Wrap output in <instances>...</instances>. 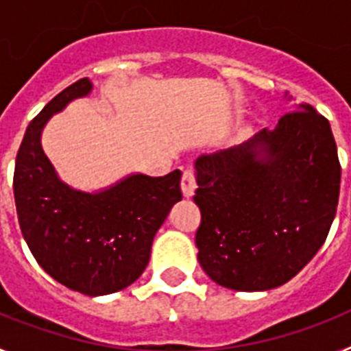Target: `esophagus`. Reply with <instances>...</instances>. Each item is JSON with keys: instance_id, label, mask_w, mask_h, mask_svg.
Here are the masks:
<instances>
[{"instance_id": "esophagus-1", "label": "esophagus", "mask_w": 351, "mask_h": 351, "mask_svg": "<svg viewBox=\"0 0 351 351\" xmlns=\"http://www.w3.org/2000/svg\"><path fill=\"white\" fill-rule=\"evenodd\" d=\"M182 193H184L186 198L193 197L195 190H197V176H195V170L186 169L182 172V181H181Z\"/></svg>"}]
</instances>
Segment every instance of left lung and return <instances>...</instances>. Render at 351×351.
<instances>
[{
	"mask_svg": "<svg viewBox=\"0 0 351 351\" xmlns=\"http://www.w3.org/2000/svg\"><path fill=\"white\" fill-rule=\"evenodd\" d=\"M202 221L198 262L237 291L281 287L320 250L339 200L341 165L328 121L309 104L276 130L195 161Z\"/></svg>",
	"mask_w": 351,
	"mask_h": 351,
	"instance_id": "obj_1",
	"label": "left lung"
}]
</instances>
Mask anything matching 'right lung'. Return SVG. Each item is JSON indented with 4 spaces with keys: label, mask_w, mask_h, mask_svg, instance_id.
Returning a JSON list of instances; mask_svg holds the SVG:
<instances>
[{
    "label": "right lung",
    "mask_w": 351,
    "mask_h": 351,
    "mask_svg": "<svg viewBox=\"0 0 351 351\" xmlns=\"http://www.w3.org/2000/svg\"><path fill=\"white\" fill-rule=\"evenodd\" d=\"M88 77L56 95L31 121L15 158L14 197L27 247L58 283L84 295L130 287L147 267L158 228L182 198L181 170L163 178L133 173L108 190L84 193L64 184L40 135L52 114L89 95Z\"/></svg>",
    "instance_id": "obj_1"
}]
</instances>
